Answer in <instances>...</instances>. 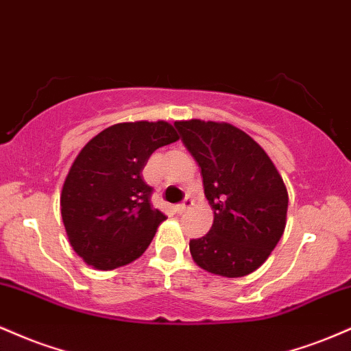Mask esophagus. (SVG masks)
Segmentation results:
<instances>
[{"mask_svg": "<svg viewBox=\"0 0 351 351\" xmlns=\"http://www.w3.org/2000/svg\"><path fill=\"white\" fill-rule=\"evenodd\" d=\"M193 206V199H189V198H186L183 201V203L181 204H178V206H176V211L180 213V215H183V213H186L189 208Z\"/></svg>", "mask_w": 351, "mask_h": 351, "instance_id": "34e87169", "label": "esophagus"}]
</instances>
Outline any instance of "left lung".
I'll return each instance as SVG.
<instances>
[{
  "label": "left lung",
  "instance_id": "8db88e82",
  "mask_svg": "<svg viewBox=\"0 0 351 351\" xmlns=\"http://www.w3.org/2000/svg\"><path fill=\"white\" fill-rule=\"evenodd\" d=\"M203 175L215 211L206 236L189 241L193 261L223 277L259 269L284 234L289 195L276 165L259 143L231 123L175 122Z\"/></svg>",
  "mask_w": 351,
  "mask_h": 351
}]
</instances>
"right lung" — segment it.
Segmentation results:
<instances>
[{
	"instance_id": "1",
	"label": "right lung",
	"mask_w": 351,
	"mask_h": 351,
	"mask_svg": "<svg viewBox=\"0 0 351 351\" xmlns=\"http://www.w3.org/2000/svg\"><path fill=\"white\" fill-rule=\"evenodd\" d=\"M178 138L168 122L142 120L112 125L80 150L64 181L60 215L84 263L112 271L147 251L167 216L153 208L142 171L156 148Z\"/></svg>"
}]
</instances>
